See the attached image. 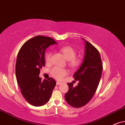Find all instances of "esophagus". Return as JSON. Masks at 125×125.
I'll use <instances>...</instances> for the list:
<instances>
[{"instance_id":"obj_1","label":"esophagus","mask_w":125,"mask_h":125,"mask_svg":"<svg viewBox=\"0 0 125 125\" xmlns=\"http://www.w3.org/2000/svg\"><path fill=\"white\" fill-rule=\"evenodd\" d=\"M62 83L61 82H59V81H57V82H56V85H61Z\"/></svg>"}]
</instances>
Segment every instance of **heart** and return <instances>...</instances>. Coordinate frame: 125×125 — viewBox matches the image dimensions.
<instances>
[{"instance_id": "obj_1", "label": "heart", "mask_w": 125, "mask_h": 125, "mask_svg": "<svg viewBox=\"0 0 125 125\" xmlns=\"http://www.w3.org/2000/svg\"><path fill=\"white\" fill-rule=\"evenodd\" d=\"M60 51L64 55L68 61V64L71 67H75L80 64V59L76 58L77 52L73 47L70 46L62 47L60 48ZM51 58L52 52L51 51L47 52L45 55V60L47 63H51ZM50 73L54 78L58 80H61L68 74V71L65 69H62L55 66L50 70Z\"/></svg>"}]
</instances>
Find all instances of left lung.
<instances>
[{
	"label": "left lung",
	"mask_w": 125,
	"mask_h": 125,
	"mask_svg": "<svg viewBox=\"0 0 125 125\" xmlns=\"http://www.w3.org/2000/svg\"><path fill=\"white\" fill-rule=\"evenodd\" d=\"M102 70L103 63L99 51L85 40L84 59L73 75L74 80L79 81V83L75 87L72 83H67L69 91L64 96L67 103L75 108L86 105L97 90Z\"/></svg>",
	"instance_id": "left-lung-1"
}]
</instances>
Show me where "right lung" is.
Listing matches in <instances>:
<instances>
[{
  "label": "right lung",
  "instance_id": "add662e5",
  "mask_svg": "<svg viewBox=\"0 0 125 125\" xmlns=\"http://www.w3.org/2000/svg\"><path fill=\"white\" fill-rule=\"evenodd\" d=\"M56 44L53 39L37 36L26 41L20 48L17 58L15 74L22 96L33 106L46 104L51 98L56 81L51 77L42 81L40 69L45 66V49Z\"/></svg>",
  "mask_w": 125,
  "mask_h": 125
}]
</instances>
